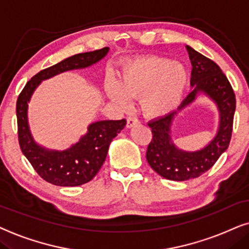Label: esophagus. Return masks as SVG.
I'll return each mask as SVG.
<instances>
[{
	"instance_id": "34e87169",
	"label": "esophagus",
	"mask_w": 249,
	"mask_h": 249,
	"mask_svg": "<svg viewBox=\"0 0 249 249\" xmlns=\"http://www.w3.org/2000/svg\"><path fill=\"white\" fill-rule=\"evenodd\" d=\"M138 124H140V122H139L138 118H135V117H127L126 126L128 128L133 127V126H135V125H138Z\"/></svg>"
}]
</instances>
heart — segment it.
I'll return each mask as SVG.
<instances>
[{"label": "heart", "instance_id": "obj_1", "mask_svg": "<svg viewBox=\"0 0 249 249\" xmlns=\"http://www.w3.org/2000/svg\"><path fill=\"white\" fill-rule=\"evenodd\" d=\"M188 83L187 71L163 57L133 59L123 66L119 81L110 79L106 92L123 108H130L134 98H140L141 110L148 117L170 114L180 104Z\"/></svg>", "mask_w": 249, "mask_h": 249}]
</instances>
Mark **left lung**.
<instances>
[{
	"instance_id": "1",
	"label": "left lung",
	"mask_w": 249,
	"mask_h": 249,
	"mask_svg": "<svg viewBox=\"0 0 249 249\" xmlns=\"http://www.w3.org/2000/svg\"><path fill=\"white\" fill-rule=\"evenodd\" d=\"M185 49L192 65L190 79L192 91L182 101L178 110L156 118L148 124L152 132V140L145 155L148 163L156 173L172 181H187L200 177L216 163L230 143L236 110V95L221 68L191 46L185 45ZM200 93L206 94L218 106L220 112L218 133L200 151H181L171 141V123L177 112L191 104Z\"/></svg>"
}]
</instances>
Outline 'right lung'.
I'll return each mask as SVG.
<instances>
[{
    "label": "right lung",
    "instance_id": "add662e5",
    "mask_svg": "<svg viewBox=\"0 0 249 249\" xmlns=\"http://www.w3.org/2000/svg\"><path fill=\"white\" fill-rule=\"evenodd\" d=\"M109 48L78 53L43 69L27 82L17 100L18 140L22 154L43 180L59 187H77L91 181L105 163L109 144L126 125L121 121H99L89 125L88 133L66 150H49L33 139L28 126V102L42 81L64 71L90 67L106 57Z\"/></svg>",
    "mask_w": 249,
    "mask_h": 249
}]
</instances>
